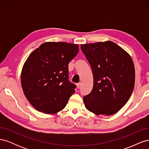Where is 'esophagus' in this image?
Wrapping results in <instances>:
<instances>
[{
    "mask_svg": "<svg viewBox=\"0 0 149 149\" xmlns=\"http://www.w3.org/2000/svg\"><path fill=\"white\" fill-rule=\"evenodd\" d=\"M76 86H77V88H78V89L80 88V87H81V83H77V84H76Z\"/></svg>",
    "mask_w": 149,
    "mask_h": 149,
    "instance_id": "1",
    "label": "esophagus"
}]
</instances>
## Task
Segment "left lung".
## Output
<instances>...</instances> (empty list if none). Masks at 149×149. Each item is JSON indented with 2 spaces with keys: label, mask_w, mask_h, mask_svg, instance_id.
Instances as JSON below:
<instances>
[{
  "label": "left lung",
  "mask_w": 149,
  "mask_h": 149,
  "mask_svg": "<svg viewBox=\"0 0 149 149\" xmlns=\"http://www.w3.org/2000/svg\"><path fill=\"white\" fill-rule=\"evenodd\" d=\"M81 50L93 74L91 92L84 96L86 109L96 115L111 116L128 101L135 83L131 57L111 41L84 44Z\"/></svg>",
  "instance_id": "1"
}]
</instances>
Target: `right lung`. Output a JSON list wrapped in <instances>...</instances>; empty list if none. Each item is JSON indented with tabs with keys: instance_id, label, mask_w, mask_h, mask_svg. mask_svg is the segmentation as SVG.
Listing matches in <instances>:
<instances>
[{
	"instance_id": "obj_1",
	"label": "right lung",
	"mask_w": 149,
	"mask_h": 149,
	"mask_svg": "<svg viewBox=\"0 0 149 149\" xmlns=\"http://www.w3.org/2000/svg\"><path fill=\"white\" fill-rule=\"evenodd\" d=\"M79 51L76 44L46 42L31 53L21 73L25 97L35 109L55 114L64 109L76 85L68 80V64Z\"/></svg>"
}]
</instances>
